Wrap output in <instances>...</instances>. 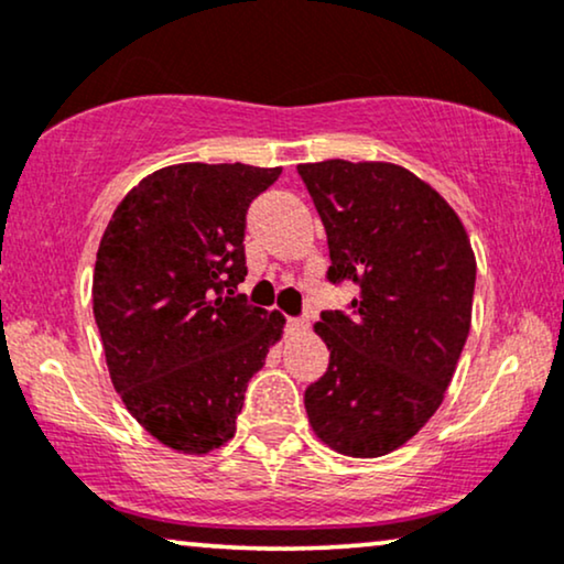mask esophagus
Returning <instances> with one entry per match:
<instances>
[{"mask_svg": "<svg viewBox=\"0 0 564 564\" xmlns=\"http://www.w3.org/2000/svg\"><path fill=\"white\" fill-rule=\"evenodd\" d=\"M308 324L303 318H288V334H303Z\"/></svg>", "mask_w": 564, "mask_h": 564, "instance_id": "34e87169", "label": "esophagus"}]
</instances>
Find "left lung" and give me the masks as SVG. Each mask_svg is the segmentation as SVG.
<instances>
[{
  "mask_svg": "<svg viewBox=\"0 0 564 564\" xmlns=\"http://www.w3.org/2000/svg\"><path fill=\"white\" fill-rule=\"evenodd\" d=\"M328 238V280L360 288L324 311L328 370L305 389L328 448L378 458L443 404L471 326L477 261L464 225L433 186L393 163L297 165Z\"/></svg>",
  "mask_w": 564,
  "mask_h": 564,
  "instance_id": "1",
  "label": "left lung"
}]
</instances>
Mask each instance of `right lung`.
Segmentation results:
<instances>
[{"mask_svg": "<svg viewBox=\"0 0 564 564\" xmlns=\"http://www.w3.org/2000/svg\"><path fill=\"white\" fill-rule=\"evenodd\" d=\"M282 167L181 163L142 178L100 238L93 313L113 389L152 437L202 456L236 435L284 316L236 295L246 212Z\"/></svg>", "mask_w": 564, "mask_h": 564, "instance_id": "1", "label": "right lung"}]
</instances>
